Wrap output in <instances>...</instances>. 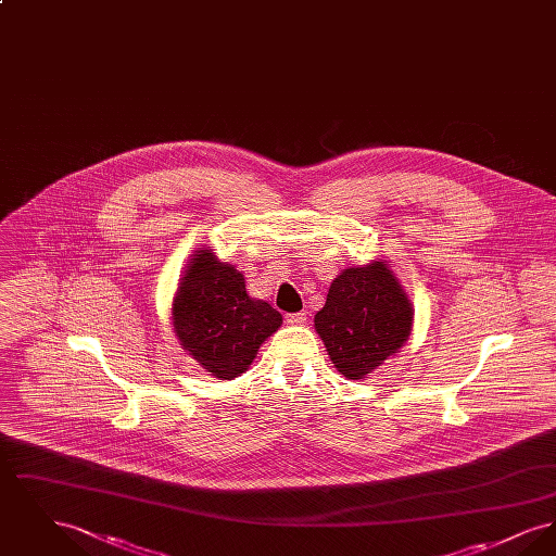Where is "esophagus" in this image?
<instances>
[{"mask_svg":"<svg viewBox=\"0 0 556 556\" xmlns=\"http://www.w3.org/2000/svg\"><path fill=\"white\" fill-rule=\"evenodd\" d=\"M306 311H302V313H291V315H286V320L290 323V325H304L306 323Z\"/></svg>","mask_w":556,"mask_h":556,"instance_id":"34e87169","label":"esophagus"}]
</instances>
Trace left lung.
Wrapping results in <instances>:
<instances>
[{
	"label": "left lung",
	"instance_id": "1",
	"mask_svg": "<svg viewBox=\"0 0 556 556\" xmlns=\"http://www.w3.org/2000/svg\"><path fill=\"white\" fill-rule=\"evenodd\" d=\"M413 320L408 293L388 261L377 258L333 279L315 329L340 375L365 379L408 342Z\"/></svg>",
	"mask_w": 556,
	"mask_h": 556
}]
</instances>
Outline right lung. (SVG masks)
<instances>
[{
    "instance_id": "1",
    "label": "right lung",
    "mask_w": 556,
    "mask_h": 556,
    "mask_svg": "<svg viewBox=\"0 0 556 556\" xmlns=\"http://www.w3.org/2000/svg\"><path fill=\"white\" fill-rule=\"evenodd\" d=\"M170 320L187 354L216 379L250 369L258 348L283 317L245 291L243 273L220 263L211 248H198L179 279Z\"/></svg>"
}]
</instances>
